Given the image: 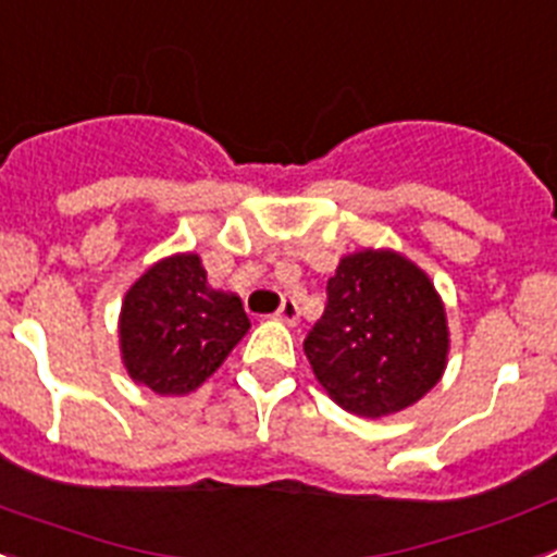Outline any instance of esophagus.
Segmentation results:
<instances>
[{"instance_id": "1", "label": "esophagus", "mask_w": 557, "mask_h": 557, "mask_svg": "<svg viewBox=\"0 0 557 557\" xmlns=\"http://www.w3.org/2000/svg\"><path fill=\"white\" fill-rule=\"evenodd\" d=\"M298 314H301L298 304H295L293 298H284L282 307H278V312H275V318H278L282 323H287V326H295V323H298Z\"/></svg>"}]
</instances>
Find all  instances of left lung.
<instances>
[{"mask_svg":"<svg viewBox=\"0 0 557 557\" xmlns=\"http://www.w3.org/2000/svg\"><path fill=\"white\" fill-rule=\"evenodd\" d=\"M326 295L304 351L343 410L393 416L441 382L449 357L446 309L430 275L407 256L373 248L343 256Z\"/></svg>","mask_w":557,"mask_h":557,"instance_id":"8db88e82","label":"left lung"}]
</instances>
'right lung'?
Returning a JSON list of instances; mask_svg holds the SVG:
<instances>
[{
    "label": "right lung",
    "mask_w": 557,
    "mask_h": 557,
    "mask_svg": "<svg viewBox=\"0 0 557 557\" xmlns=\"http://www.w3.org/2000/svg\"><path fill=\"white\" fill-rule=\"evenodd\" d=\"M248 329L239 295L211 289L198 253L166 256L122 301V362L152 393L184 396L223 366Z\"/></svg>",
    "instance_id": "right-lung-1"
}]
</instances>
